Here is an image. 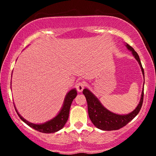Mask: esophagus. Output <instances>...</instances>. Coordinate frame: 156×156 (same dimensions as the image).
Wrapping results in <instances>:
<instances>
[{
  "label": "esophagus",
  "mask_w": 156,
  "mask_h": 156,
  "mask_svg": "<svg viewBox=\"0 0 156 156\" xmlns=\"http://www.w3.org/2000/svg\"><path fill=\"white\" fill-rule=\"evenodd\" d=\"M76 89H77V91L78 92H81L83 90V89L85 86V84L83 82H79L78 83L76 84Z\"/></svg>",
  "instance_id": "esophagus-1"
}]
</instances>
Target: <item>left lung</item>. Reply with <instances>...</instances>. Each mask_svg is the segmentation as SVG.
<instances>
[{
	"label": "left lung",
	"instance_id": "1",
	"mask_svg": "<svg viewBox=\"0 0 156 156\" xmlns=\"http://www.w3.org/2000/svg\"><path fill=\"white\" fill-rule=\"evenodd\" d=\"M125 45L128 50L131 51L133 57L139 63L144 82V72L139 56L133 47H131L129 44L125 43ZM83 93L86 98L87 102L89 117L94 126H96L98 129L103 131H113L118 130V129L125 126L138 115V113L140 111L142 102H143L144 88L142 89L141 98L138 106L133 112L125 115L116 114V113L110 112L106 109L100 102V100L98 99V98L87 88L84 89Z\"/></svg>",
	"mask_w": 156,
	"mask_h": 156
}]
</instances>
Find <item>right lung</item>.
<instances>
[{"mask_svg":"<svg viewBox=\"0 0 156 156\" xmlns=\"http://www.w3.org/2000/svg\"><path fill=\"white\" fill-rule=\"evenodd\" d=\"M76 96H77L76 89H71V90L67 94V95H66L64 102H63V105L61 107V109L60 110L59 113H58L54 118H52V119L50 120L47 121V122L42 124H34L29 122L27 120H25L24 118H23L22 116L19 114V113L18 112L14 104V105L16 112L17 114L19 116V118L23 121V122L27 124L28 126H30V127L33 128L36 131L41 132V133H52L58 131L60 129H62L64 127L65 125L68 120L71 105H72L73 100L76 97Z\"/></svg>","mask_w":156,"mask_h":156,"instance_id":"add662e5","label":"right lung"}]
</instances>
